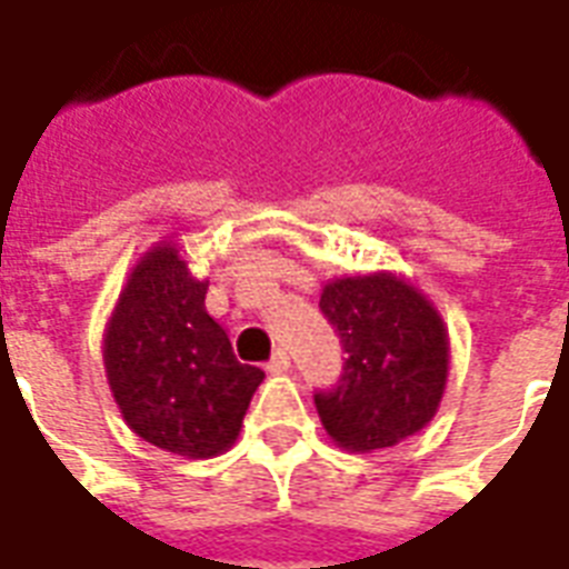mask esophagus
<instances>
[{
  "instance_id": "1",
  "label": "esophagus",
  "mask_w": 569,
  "mask_h": 569,
  "mask_svg": "<svg viewBox=\"0 0 569 569\" xmlns=\"http://www.w3.org/2000/svg\"><path fill=\"white\" fill-rule=\"evenodd\" d=\"M264 369L271 371V375H283V371H289V357H286V350H277L271 359H268V366Z\"/></svg>"
}]
</instances>
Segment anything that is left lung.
<instances>
[{
    "instance_id": "1",
    "label": "left lung",
    "mask_w": 569,
    "mask_h": 569,
    "mask_svg": "<svg viewBox=\"0 0 569 569\" xmlns=\"http://www.w3.org/2000/svg\"><path fill=\"white\" fill-rule=\"evenodd\" d=\"M320 310L345 347V371L313 396L326 432L347 451L393 448L439 411L448 329L439 310L396 273L326 283Z\"/></svg>"
}]
</instances>
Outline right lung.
<instances>
[{
  "mask_svg": "<svg viewBox=\"0 0 569 569\" xmlns=\"http://www.w3.org/2000/svg\"><path fill=\"white\" fill-rule=\"evenodd\" d=\"M207 280H194L173 243L151 247L106 326L109 390L128 427L188 460L228 451L264 371L237 362L228 332L207 313Z\"/></svg>",
  "mask_w": 569,
  "mask_h": 569,
  "instance_id": "obj_1",
  "label": "right lung"
}]
</instances>
